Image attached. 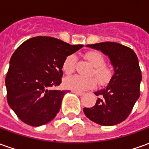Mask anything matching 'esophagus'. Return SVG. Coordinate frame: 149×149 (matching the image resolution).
<instances>
[{
  "mask_svg": "<svg viewBox=\"0 0 149 149\" xmlns=\"http://www.w3.org/2000/svg\"><path fill=\"white\" fill-rule=\"evenodd\" d=\"M72 92L73 93L78 95V96H82V95H84V93H81V92H77V91H72Z\"/></svg>",
  "mask_w": 149,
  "mask_h": 149,
  "instance_id": "34e87169",
  "label": "esophagus"
}]
</instances>
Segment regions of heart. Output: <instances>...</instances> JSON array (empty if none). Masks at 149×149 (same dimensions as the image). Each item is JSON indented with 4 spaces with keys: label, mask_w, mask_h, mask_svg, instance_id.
I'll list each match as a JSON object with an SVG mask.
<instances>
[{
    "label": "heart",
    "mask_w": 149,
    "mask_h": 149,
    "mask_svg": "<svg viewBox=\"0 0 149 149\" xmlns=\"http://www.w3.org/2000/svg\"><path fill=\"white\" fill-rule=\"evenodd\" d=\"M85 58L94 66L92 72L93 76H96L98 83L100 85H107L113 77L112 68L105 65V58L102 53L97 51H89L85 53ZM77 57L73 54L67 56L62 64V70L65 74L72 73L76 68ZM97 84L95 77H83L79 75L68 77L64 81V84L67 88L77 92H84L94 88Z\"/></svg>",
    "instance_id": "1"
}]
</instances>
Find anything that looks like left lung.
<instances>
[{
    "mask_svg": "<svg viewBox=\"0 0 149 149\" xmlns=\"http://www.w3.org/2000/svg\"><path fill=\"white\" fill-rule=\"evenodd\" d=\"M87 46L109 56L114 75L105 88L94 93L98 97L93 108H84L88 118L98 125L112 126L124 121L140 97L142 79L134 51L116 42H101Z\"/></svg>",
    "mask_w": 149,
    "mask_h": 149,
    "instance_id": "left-lung-1",
    "label": "left lung"
}]
</instances>
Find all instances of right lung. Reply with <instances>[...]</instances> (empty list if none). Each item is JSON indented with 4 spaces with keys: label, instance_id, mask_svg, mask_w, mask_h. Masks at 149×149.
<instances>
[{
    "label": "right lung",
    "instance_id": "right-lung-1",
    "mask_svg": "<svg viewBox=\"0 0 149 149\" xmlns=\"http://www.w3.org/2000/svg\"><path fill=\"white\" fill-rule=\"evenodd\" d=\"M83 47L51 37L25 40L10 59L5 77L7 101L21 121L40 126L59 112L68 90H53L61 83L65 57Z\"/></svg>",
    "mask_w": 149,
    "mask_h": 149
}]
</instances>
